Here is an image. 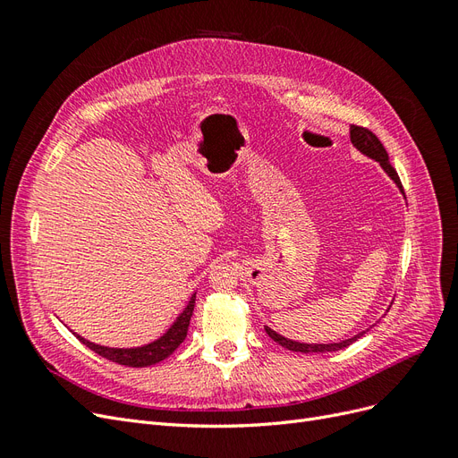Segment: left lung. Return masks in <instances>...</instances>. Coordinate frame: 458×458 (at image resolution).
<instances>
[{
    "label": "left lung",
    "mask_w": 458,
    "mask_h": 458,
    "mask_svg": "<svg viewBox=\"0 0 458 458\" xmlns=\"http://www.w3.org/2000/svg\"><path fill=\"white\" fill-rule=\"evenodd\" d=\"M350 140H352L353 147H355L357 150H361L365 157H369V158H372V160H377V162L382 165V170L394 179V183L399 187V191L403 192V185H401V182H399V175H397V172L392 168L390 157H387V152H386L384 145L380 143V140H378L377 135H374V133H372L370 130H367V128L352 126V128H350ZM403 195H405V192H403ZM266 332L269 335V338H273L276 344H281L283 348H286V350H290V352H300V353H325V352H338V350L348 348V345L353 344L357 338H361L367 330L359 332V335H355L353 338L342 340V342H338V344H303V342H294V340H288V338H284V336H281V335H276V332H275L273 328H269V327H266Z\"/></svg>",
    "instance_id": "8db88e82"
}]
</instances>
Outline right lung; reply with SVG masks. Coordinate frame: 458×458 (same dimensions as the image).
<instances>
[{
  "instance_id": "1",
  "label": "right lung",
  "mask_w": 458,
  "mask_h": 458,
  "mask_svg": "<svg viewBox=\"0 0 458 458\" xmlns=\"http://www.w3.org/2000/svg\"><path fill=\"white\" fill-rule=\"evenodd\" d=\"M195 300H197V293L191 296L187 308L183 310L182 315L175 318V323L168 330H165L158 340L145 344V345H141V348H106V345H99V344H93L86 338H81L80 335H76V332L74 335L81 344L88 345L89 350L99 353L101 357L108 359V361H113V363L126 365V367L155 365V363L164 361L165 357H170L177 350V345L185 340L191 317H192V310H195Z\"/></svg>"
}]
</instances>
